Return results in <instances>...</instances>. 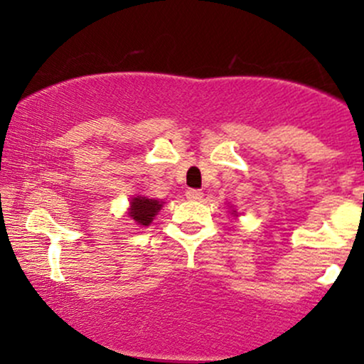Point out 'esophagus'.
<instances>
[{"label":"esophagus","instance_id":"esophagus-1","mask_svg":"<svg viewBox=\"0 0 364 364\" xmlns=\"http://www.w3.org/2000/svg\"><path fill=\"white\" fill-rule=\"evenodd\" d=\"M186 198L193 200V202H198V200L203 198V193L200 190H193V188H190V190H186Z\"/></svg>","mask_w":364,"mask_h":364}]
</instances>
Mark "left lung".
Here are the masks:
<instances>
[{"label":"left lung","mask_w":364,"mask_h":364,"mask_svg":"<svg viewBox=\"0 0 364 364\" xmlns=\"http://www.w3.org/2000/svg\"><path fill=\"white\" fill-rule=\"evenodd\" d=\"M232 212H235V214H236V210H232Z\"/></svg>","instance_id":"left-lung-1"}]
</instances>
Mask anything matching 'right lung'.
<instances>
[{
    "mask_svg": "<svg viewBox=\"0 0 364 364\" xmlns=\"http://www.w3.org/2000/svg\"><path fill=\"white\" fill-rule=\"evenodd\" d=\"M161 208H162V202L139 195V196H133V198L129 200L128 215L129 219L135 220L139 225H145V228H147Z\"/></svg>",
    "mask_w": 364,
    "mask_h": 364,
    "instance_id": "add662e5",
    "label": "right lung"
}]
</instances>
